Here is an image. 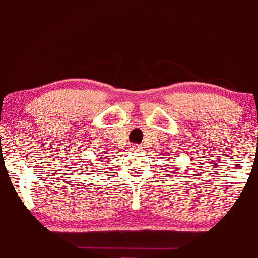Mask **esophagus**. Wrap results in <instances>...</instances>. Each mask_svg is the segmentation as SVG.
Instances as JSON below:
<instances>
[{
    "label": "esophagus",
    "instance_id": "1",
    "mask_svg": "<svg viewBox=\"0 0 258 258\" xmlns=\"http://www.w3.org/2000/svg\"><path fill=\"white\" fill-rule=\"evenodd\" d=\"M142 148L137 146V144H132L131 146V152H141Z\"/></svg>",
    "mask_w": 258,
    "mask_h": 258
}]
</instances>
